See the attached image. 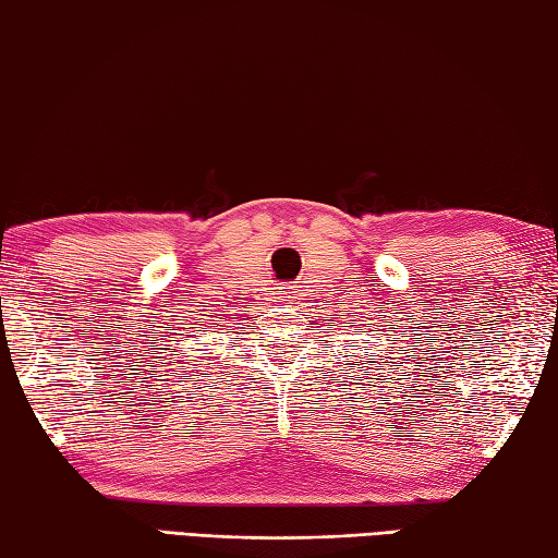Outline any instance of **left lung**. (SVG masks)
<instances>
[{
    "label": "left lung",
    "mask_w": 558,
    "mask_h": 558,
    "mask_svg": "<svg viewBox=\"0 0 558 558\" xmlns=\"http://www.w3.org/2000/svg\"><path fill=\"white\" fill-rule=\"evenodd\" d=\"M369 360H373V357H369Z\"/></svg>",
    "instance_id": "obj_1"
}]
</instances>
